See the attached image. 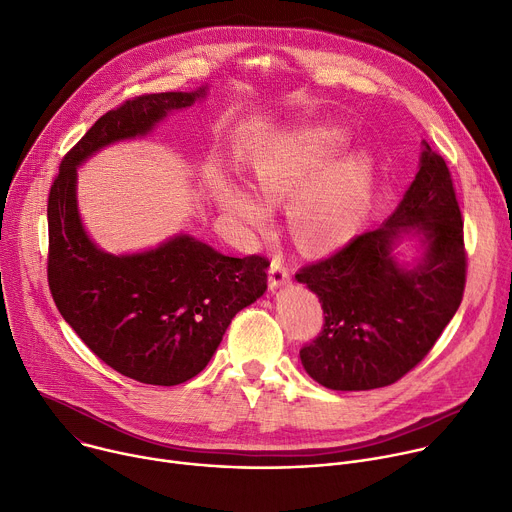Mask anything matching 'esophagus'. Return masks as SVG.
<instances>
[{
    "label": "esophagus",
    "mask_w": 512,
    "mask_h": 512,
    "mask_svg": "<svg viewBox=\"0 0 512 512\" xmlns=\"http://www.w3.org/2000/svg\"><path fill=\"white\" fill-rule=\"evenodd\" d=\"M290 282V271L282 259H273L269 265V288L277 290Z\"/></svg>",
    "instance_id": "esophagus-1"
}]
</instances>
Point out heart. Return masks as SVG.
I'll use <instances>...</instances> for the list:
<instances>
[{"mask_svg": "<svg viewBox=\"0 0 512 512\" xmlns=\"http://www.w3.org/2000/svg\"><path fill=\"white\" fill-rule=\"evenodd\" d=\"M349 134L331 124L275 130L245 153L243 177L265 206H286L292 243L310 257L335 253L355 241L378 198L380 171L367 151H353ZM216 206L243 226L265 232L269 212L224 171L206 177Z\"/></svg>", "mask_w": 512, "mask_h": 512, "instance_id": "b5f03b06", "label": "heart"}]
</instances>
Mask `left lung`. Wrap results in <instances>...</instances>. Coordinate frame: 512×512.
<instances>
[{
	"instance_id": "1",
	"label": "left lung",
	"mask_w": 512,
	"mask_h": 512,
	"mask_svg": "<svg viewBox=\"0 0 512 512\" xmlns=\"http://www.w3.org/2000/svg\"><path fill=\"white\" fill-rule=\"evenodd\" d=\"M404 242L419 255L400 260ZM296 280L324 310L322 333L300 351L314 382L359 392L400 380L433 349L466 286L463 222L443 157L423 141L418 171L382 226Z\"/></svg>"
}]
</instances>
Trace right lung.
<instances>
[{
    "label": "right lung",
    "mask_w": 512,
    "mask_h": 512,
    "mask_svg": "<svg viewBox=\"0 0 512 512\" xmlns=\"http://www.w3.org/2000/svg\"><path fill=\"white\" fill-rule=\"evenodd\" d=\"M210 85L134 98L104 114L67 153L49 194V286L79 339L118 374L151 386L198 376L230 320L267 290L269 261L230 257L185 232L136 253H108L87 235L77 169L102 149L149 136Z\"/></svg>",
    "instance_id": "right-lung-1"
}]
</instances>
